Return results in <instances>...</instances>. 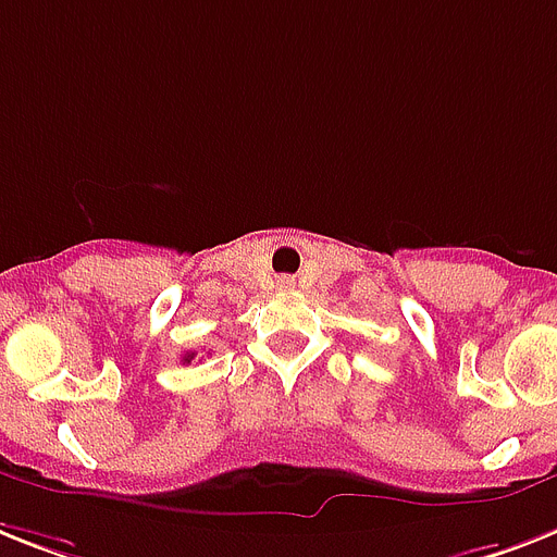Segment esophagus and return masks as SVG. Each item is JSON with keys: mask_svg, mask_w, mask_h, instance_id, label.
<instances>
[{"mask_svg": "<svg viewBox=\"0 0 557 557\" xmlns=\"http://www.w3.org/2000/svg\"><path fill=\"white\" fill-rule=\"evenodd\" d=\"M296 287V278H293V275H282V278H278V289H293Z\"/></svg>", "mask_w": 557, "mask_h": 557, "instance_id": "1", "label": "esophagus"}]
</instances>
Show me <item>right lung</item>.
Segmentation results:
<instances>
[{
  "mask_svg": "<svg viewBox=\"0 0 557 557\" xmlns=\"http://www.w3.org/2000/svg\"><path fill=\"white\" fill-rule=\"evenodd\" d=\"M182 361H187V364H190V361H193V352H187V356L182 358Z\"/></svg>",
  "mask_w": 557,
  "mask_h": 557,
  "instance_id": "obj_1",
  "label": "right lung"
}]
</instances>
